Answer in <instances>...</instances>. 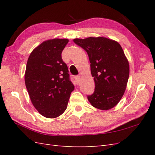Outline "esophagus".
I'll list each match as a JSON object with an SVG mask.
<instances>
[{
  "label": "esophagus",
  "instance_id": "obj_1",
  "mask_svg": "<svg viewBox=\"0 0 155 155\" xmlns=\"http://www.w3.org/2000/svg\"><path fill=\"white\" fill-rule=\"evenodd\" d=\"M75 80H76V81L77 82V83H79V80H80V76H76L75 77Z\"/></svg>",
  "mask_w": 155,
  "mask_h": 155
}]
</instances>
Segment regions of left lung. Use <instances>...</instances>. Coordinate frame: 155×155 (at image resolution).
Returning a JSON list of instances; mask_svg holds the SVG:
<instances>
[{
  "label": "left lung",
  "instance_id": "left-lung-1",
  "mask_svg": "<svg viewBox=\"0 0 155 155\" xmlns=\"http://www.w3.org/2000/svg\"><path fill=\"white\" fill-rule=\"evenodd\" d=\"M74 42L87 52L94 93L87 98L92 106L109 110L118 103L126 89L129 64L118 42L105 37L75 38Z\"/></svg>",
  "mask_w": 155,
  "mask_h": 155
}]
</instances>
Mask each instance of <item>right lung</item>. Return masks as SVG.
<instances>
[{"mask_svg":"<svg viewBox=\"0 0 155 155\" xmlns=\"http://www.w3.org/2000/svg\"><path fill=\"white\" fill-rule=\"evenodd\" d=\"M68 39L45 41L29 56L25 75V84L33 106L42 116H60L67 109L74 86L61 54Z\"/></svg>","mask_w":155,"mask_h":155,"instance_id":"1","label":"right lung"}]
</instances>
